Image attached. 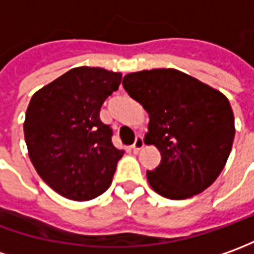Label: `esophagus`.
<instances>
[{
	"instance_id": "34e87169",
	"label": "esophagus",
	"mask_w": 254,
	"mask_h": 254,
	"mask_svg": "<svg viewBox=\"0 0 254 254\" xmlns=\"http://www.w3.org/2000/svg\"><path fill=\"white\" fill-rule=\"evenodd\" d=\"M144 137L142 135H137V138L134 141V144H132V149L134 151H139V149H142L144 148Z\"/></svg>"
}]
</instances>
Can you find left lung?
I'll return each instance as SVG.
<instances>
[{
    "label": "left lung",
    "instance_id": "obj_1",
    "mask_svg": "<svg viewBox=\"0 0 254 254\" xmlns=\"http://www.w3.org/2000/svg\"><path fill=\"white\" fill-rule=\"evenodd\" d=\"M123 86L148 112L145 142L161 152L158 168L147 172L151 187L171 200H185L210 187L234 142L229 100L173 68L131 72Z\"/></svg>",
    "mask_w": 254,
    "mask_h": 254
}]
</instances>
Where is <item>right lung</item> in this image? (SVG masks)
Wrapping results in <instances>:
<instances>
[{
	"label": "right lung",
	"instance_id": "1",
	"mask_svg": "<svg viewBox=\"0 0 254 254\" xmlns=\"http://www.w3.org/2000/svg\"><path fill=\"white\" fill-rule=\"evenodd\" d=\"M120 82V72L72 68L30 99L23 124L29 158L65 198L92 200L112 185L123 151L113 145V130L99 113Z\"/></svg>",
	"mask_w": 254,
	"mask_h": 254
}]
</instances>
